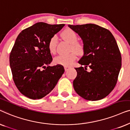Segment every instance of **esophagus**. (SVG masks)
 Listing matches in <instances>:
<instances>
[{
  "label": "esophagus",
  "mask_w": 130,
  "mask_h": 130,
  "mask_svg": "<svg viewBox=\"0 0 130 130\" xmlns=\"http://www.w3.org/2000/svg\"><path fill=\"white\" fill-rule=\"evenodd\" d=\"M69 68H70V67H68V66H64V70H65V71L68 70Z\"/></svg>",
  "instance_id": "esophagus-1"
}]
</instances>
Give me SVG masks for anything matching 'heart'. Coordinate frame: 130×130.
Returning <instances> with one entry per match:
<instances>
[{
	"label": "heart",
	"instance_id": "b5f03b06",
	"mask_svg": "<svg viewBox=\"0 0 130 130\" xmlns=\"http://www.w3.org/2000/svg\"><path fill=\"white\" fill-rule=\"evenodd\" d=\"M61 36L65 41L70 44V49L77 54H81L83 51V47L80 43L77 42V35L73 30L70 28L66 29L63 31ZM57 43V38L54 35L50 38L48 42V49L51 53H54ZM76 58V55L74 52L67 54L59 55L56 57L54 59V63L56 64L61 65L63 66H69L73 63Z\"/></svg>",
	"mask_w": 130,
	"mask_h": 130
}]
</instances>
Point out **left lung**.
<instances>
[{"instance_id": "obj_1", "label": "left lung", "mask_w": 130, "mask_h": 130, "mask_svg": "<svg viewBox=\"0 0 130 130\" xmlns=\"http://www.w3.org/2000/svg\"><path fill=\"white\" fill-rule=\"evenodd\" d=\"M68 26L78 34L83 43V56L78 63L84 67L75 68L74 90L88 101L104 98L115 88L121 67V56L116 40L109 30L97 25Z\"/></svg>"}]
</instances>
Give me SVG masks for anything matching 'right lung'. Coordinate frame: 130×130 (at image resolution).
<instances>
[{
	"instance_id": "1",
	"label": "right lung",
	"mask_w": 130,
	"mask_h": 130,
	"mask_svg": "<svg viewBox=\"0 0 130 130\" xmlns=\"http://www.w3.org/2000/svg\"><path fill=\"white\" fill-rule=\"evenodd\" d=\"M64 25L38 22L21 31L16 39L10 54V67L16 86L27 98L45 96L64 72L61 65L50 66L53 58L48 49L50 38Z\"/></svg>"
}]
</instances>
